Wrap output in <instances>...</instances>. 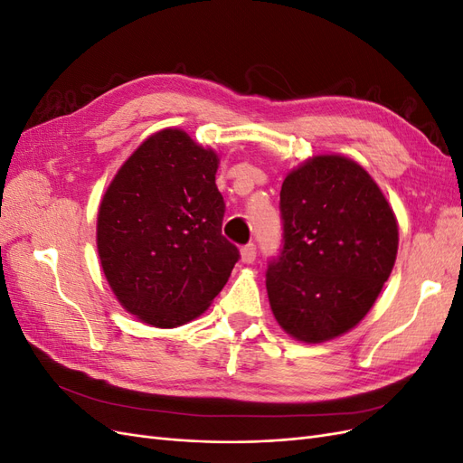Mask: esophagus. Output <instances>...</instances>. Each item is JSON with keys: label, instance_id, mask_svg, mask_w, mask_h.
<instances>
[{"label": "esophagus", "instance_id": "1", "mask_svg": "<svg viewBox=\"0 0 463 463\" xmlns=\"http://www.w3.org/2000/svg\"><path fill=\"white\" fill-rule=\"evenodd\" d=\"M255 259H257V247H255V243L243 245V247H241V260L247 262V264H250Z\"/></svg>", "mask_w": 463, "mask_h": 463}]
</instances>
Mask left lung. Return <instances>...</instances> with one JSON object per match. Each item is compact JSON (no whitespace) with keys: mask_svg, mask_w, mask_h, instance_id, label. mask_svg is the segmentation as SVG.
Instances as JSON below:
<instances>
[{"mask_svg":"<svg viewBox=\"0 0 463 463\" xmlns=\"http://www.w3.org/2000/svg\"><path fill=\"white\" fill-rule=\"evenodd\" d=\"M282 249L266 270L272 313L307 344L335 338L369 313L398 253V223L359 164L315 156L279 191Z\"/></svg>","mask_w":463,"mask_h":463,"instance_id":"left-lung-1","label":"left lung"}]
</instances>
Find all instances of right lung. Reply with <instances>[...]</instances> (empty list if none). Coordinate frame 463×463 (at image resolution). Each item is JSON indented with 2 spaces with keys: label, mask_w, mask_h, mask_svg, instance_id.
Returning <instances> with one entry per match:
<instances>
[{
  "label": "right lung",
  "mask_w": 463,
  "mask_h": 463,
  "mask_svg": "<svg viewBox=\"0 0 463 463\" xmlns=\"http://www.w3.org/2000/svg\"><path fill=\"white\" fill-rule=\"evenodd\" d=\"M218 156L179 129L148 137L111 181L96 243L109 288L131 315L174 328L206 311L240 249L222 235Z\"/></svg>",
  "instance_id": "right-lung-1"
}]
</instances>
